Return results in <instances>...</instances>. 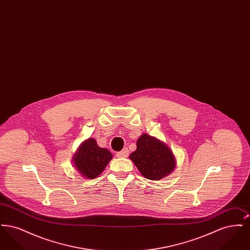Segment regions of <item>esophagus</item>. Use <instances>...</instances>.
I'll list each match as a JSON object with an SVG mask.
<instances>
[{
  "instance_id": "34e87169",
  "label": "esophagus",
  "mask_w": 250,
  "mask_h": 250,
  "mask_svg": "<svg viewBox=\"0 0 250 250\" xmlns=\"http://www.w3.org/2000/svg\"><path fill=\"white\" fill-rule=\"evenodd\" d=\"M116 155H117V157H127L128 156V149L127 148L123 149L121 152H118Z\"/></svg>"
}]
</instances>
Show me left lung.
Masks as SVG:
<instances>
[{
  "label": "left lung",
  "mask_w": 250,
  "mask_h": 250,
  "mask_svg": "<svg viewBox=\"0 0 250 250\" xmlns=\"http://www.w3.org/2000/svg\"><path fill=\"white\" fill-rule=\"evenodd\" d=\"M129 158L145 178L158 181L172 172L176 166L175 156L170 148L148 134L137 142V150Z\"/></svg>",
  "instance_id": "obj_1"
}]
</instances>
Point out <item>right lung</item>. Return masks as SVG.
<instances>
[{"label": "right lung", "mask_w": 250, "mask_h": 250, "mask_svg": "<svg viewBox=\"0 0 250 250\" xmlns=\"http://www.w3.org/2000/svg\"><path fill=\"white\" fill-rule=\"evenodd\" d=\"M112 158V154L97 145L95 139H88L82 143L73 156V163L84 178L94 179L105 169Z\"/></svg>", "instance_id": "obj_1"}]
</instances>
